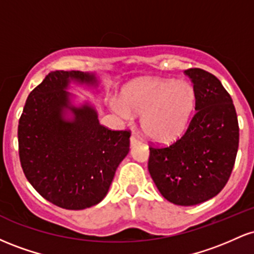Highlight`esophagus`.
<instances>
[{
    "instance_id": "esophagus-1",
    "label": "esophagus",
    "mask_w": 254,
    "mask_h": 254,
    "mask_svg": "<svg viewBox=\"0 0 254 254\" xmlns=\"http://www.w3.org/2000/svg\"><path fill=\"white\" fill-rule=\"evenodd\" d=\"M138 143H141V139H139L138 137L135 136V135H132L130 137V145H131V147H133V145H136Z\"/></svg>"
}]
</instances>
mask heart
Wrapping results in <instances>:
<instances>
[{
    "label": "heart",
    "instance_id": "1",
    "mask_svg": "<svg viewBox=\"0 0 254 254\" xmlns=\"http://www.w3.org/2000/svg\"><path fill=\"white\" fill-rule=\"evenodd\" d=\"M196 106V92L186 81L147 78L124 90L122 100L111 107L125 121L141 116L144 135L159 143H168L183 135Z\"/></svg>",
    "mask_w": 254,
    "mask_h": 254
}]
</instances>
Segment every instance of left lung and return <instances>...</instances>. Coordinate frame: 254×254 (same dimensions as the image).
<instances>
[{
    "label": "left lung",
    "mask_w": 254,
    "mask_h": 254,
    "mask_svg": "<svg viewBox=\"0 0 254 254\" xmlns=\"http://www.w3.org/2000/svg\"><path fill=\"white\" fill-rule=\"evenodd\" d=\"M196 92V113L167 147H150L148 170L168 202L190 206L215 197L228 182L239 148V124L229 93L199 68L184 71Z\"/></svg>",
    "instance_id": "obj_1"
}]
</instances>
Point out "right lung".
<instances>
[{
    "label": "right lung",
    "instance_id": "add662e5",
    "mask_svg": "<svg viewBox=\"0 0 254 254\" xmlns=\"http://www.w3.org/2000/svg\"><path fill=\"white\" fill-rule=\"evenodd\" d=\"M70 83L98 87L94 72L51 71L28 95L17 127L19 156L30 184L68 210L100 203L130 150V131L109 130L89 103L75 106Z\"/></svg>",
    "mask_w": 254,
    "mask_h": 254
}]
</instances>
